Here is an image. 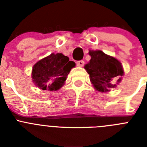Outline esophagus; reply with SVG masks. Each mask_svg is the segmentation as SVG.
Returning <instances> with one entry per match:
<instances>
[{"instance_id": "obj_1", "label": "esophagus", "mask_w": 147, "mask_h": 147, "mask_svg": "<svg viewBox=\"0 0 147 147\" xmlns=\"http://www.w3.org/2000/svg\"><path fill=\"white\" fill-rule=\"evenodd\" d=\"M84 64H85V62L83 60L77 61V62H76V65L79 66V67H82V66L84 65Z\"/></svg>"}]
</instances>
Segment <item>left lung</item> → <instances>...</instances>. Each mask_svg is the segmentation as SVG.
I'll return each instance as SVG.
<instances>
[{
    "label": "left lung",
    "instance_id": "obj_1",
    "mask_svg": "<svg viewBox=\"0 0 147 147\" xmlns=\"http://www.w3.org/2000/svg\"><path fill=\"white\" fill-rule=\"evenodd\" d=\"M89 54L91 59L85 68L92 84L98 91H110L120 82L124 74L121 62L102 51H90Z\"/></svg>",
    "mask_w": 147,
    "mask_h": 147
}]
</instances>
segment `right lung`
Segmentation results:
<instances>
[{"label":"right lung","instance_id":"add662e5","mask_svg":"<svg viewBox=\"0 0 147 147\" xmlns=\"http://www.w3.org/2000/svg\"><path fill=\"white\" fill-rule=\"evenodd\" d=\"M75 62L62 54H51L34 65L32 79L34 82L43 90L54 91L63 85Z\"/></svg>","mask_w":147,"mask_h":147}]
</instances>
